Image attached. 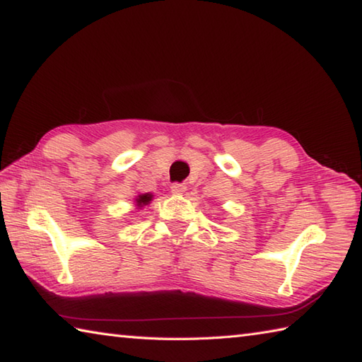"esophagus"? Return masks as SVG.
<instances>
[{
  "mask_svg": "<svg viewBox=\"0 0 362 362\" xmlns=\"http://www.w3.org/2000/svg\"><path fill=\"white\" fill-rule=\"evenodd\" d=\"M170 189H173V193H175V194H182V193H185L187 187L183 185V183L175 182V183H173V185H170Z\"/></svg>",
  "mask_w": 362,
  "mask_h": 362,
  "instance_id": "obj_1",
  "label": "esophagus"
}]
</instances>
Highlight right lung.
I'll use <instances>...</instances> for the list:
<instances>
[{
	"label": "right lung",
	"instance_id": "1",
	"mask_svg": "<svg viewBox=\"0 0 362 362\" xmlns=\"http://www.w3.org/2000/svg\"><path fill=\"white\" fill-rule=\"evenodd\" d=\"M148 201H152V194H142V196H139V199H137L139 206H142V204H147Z\"/></svg>",
	"mask_w": 362,
	"mask_h": 362
}]
</instances>
